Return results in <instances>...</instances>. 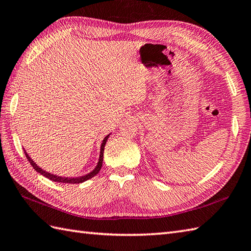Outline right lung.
<instances>
[{"label": "right lung", "instance_id": "obj_1", "mask_svg": "<svg viewBox=\"0 0 251 251\" xmlns=\"http://www.w3.org/2000/svg\"><path fill=\"white\" fill-rule=\"evenodd\" d=\"M108 138H109V135H108L106 138H104L103 141H102L101 148H100V157H99V161H98L97 167H96V168L94 169V170H93L91 173L86 174V176H80V177H75V178H71V177H69V178H68V177H61V176H53V174L46 172V171L43 170V169H40L39 167H37L36 164H35V162L31 159V157L28 156L26 153H25V156H26V158H27L28 162H30V164L32 165V167L35 169V170H36L38 173L43 174L44 176L48 177V178L51 179V180H53V182H57V183H68V184H79V183H82V182H84V180L89 179V178H91V177H93V176H95L96 174H97L99 171H100L101 166H102V159H103V149H104V144H106Z\"/></svg>", "mask_w": 251, "mask_h": 251}]
</instances>
